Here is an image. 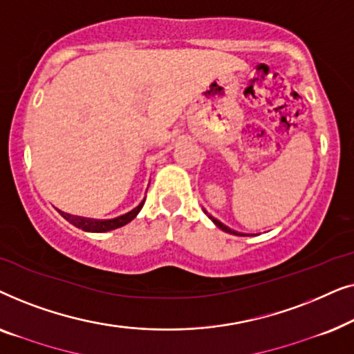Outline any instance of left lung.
<instances>
[{"instance_id": "left-lung-1", "label": "left lung", "mask_w": 354, "mask_h": 354, "mask_svg": "<svg viewBox=\"0 0 354 354\" xmlns=\"http://www.w3.org/2000/svg\"><path fill=\"white\" fill-rule=\"evenodd\" d=\"M211 219H212V222H214V224H216L217 227H219V229H221V230H224V232H227V234H234V235H241V234H239V232H235V230H232V229H229V227H227V225H224V224H222V222H219V221H217V219H214V217H211Z\"/></svg>"}]
</instances>
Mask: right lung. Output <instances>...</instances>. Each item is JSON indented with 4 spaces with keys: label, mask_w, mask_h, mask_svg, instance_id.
Masks as SVG:
<instances>
[{
    "label": "right lung",
    "mask_w": 354,
    "mask_h": 354,
    "mask_svg": "<svg viewBox=\"0 0 354 354\" xmlns=\"http://www.w3.org/2000/svg\"><path fill=\"white\" fill-rule=\"evenodd\" d=\"M143 203H145V200L140 203L137 207H133L132 211H129L127 214L114 217V219H103V221H101V219H86V217L71 216V214H66V212H62V217H64L67 222H71L72 225H75L77 229L85 230V232H96V234H101V232H109V230L119 229V227L129 224L130 221L137 217L140 209H142V207H143Z\"/></svg>",
    "instance_id": "1"
}]
</instances>
